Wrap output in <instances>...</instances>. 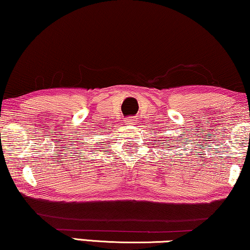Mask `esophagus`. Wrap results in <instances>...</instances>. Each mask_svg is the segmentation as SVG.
Instances as JSON below:
<instances>
[{"instance_id":"1","label":"esophagus","mask_w":250,"mask_h":250,"mask_svg":"<svg viewBox=\"0 0 250 250\" xmlns=\"http://www.w3.org/2000/svg\"><path fill=\"white\" fill-rule=\"evenodd\" d=\"M135 123H137V118L135 117H127L125 118V124L126 125H134Z\"/></svg>"}]
</instances>
